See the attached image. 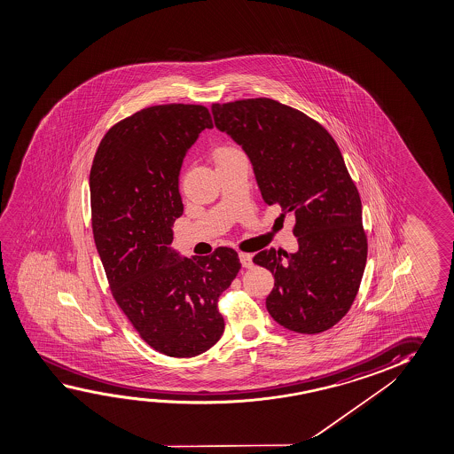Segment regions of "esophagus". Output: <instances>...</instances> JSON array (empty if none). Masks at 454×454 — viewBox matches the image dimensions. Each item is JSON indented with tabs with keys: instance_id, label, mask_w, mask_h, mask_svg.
Here are the masks:
<instances>
[{
	"instance_id": "34e87169",
	"label": "esophagus",
	"mask_w": 454,
	"mask_h": 454,
	"mask_svg": "<svg viewBox=\"0 0 454 454\" xmlns=\"http://www.w3.org/2000/svg\"><path fill=\"white\" fill-rule=\"evenodd\" d=\"M239 262H241V265L245 268H252V254H247V252H239Z\"/></svg>"
}]
</instances>
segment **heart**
Segmentation results:
<instances>
[{
	"label": "heart",
	"instance_id": "1",
	"mask_svg": "<svg viewBox=\"0 0 454 454\" xmlns=\"http://www.w3.org/2000/svg\"><path fill=\"white\" fill-rule=\"evenodd\" d=\"M235 152L233 148H229V146H223V148H217L216 153H215V158H219V156H223V154H227V153Z\"/></svg>",
	"mask_w": 454,
	"mask_h": 454
}]
</instances>
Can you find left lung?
I'll use <instances>...</instances> for the list:
<instances>
[{
    "label": "left lung",
    "mask_w": 454,
    "mask_h": 454,
    "mask_svg": "<svg viewBox=\"0 0 454 454\" xmlns=\"http://www.w3.org/2000/svg\"><path fill=\"white\" fill-rule=\"evenodd\" d=\"M211 110L251 159L263 202L295 219V254L265 249L252 259L274 276L270 316L290 332L330 330L352 308L367 259L360 194L338 144L320 122L268 98Z\"/></svg>",
    "instance_id": "8db88e82"
}]
</instances>
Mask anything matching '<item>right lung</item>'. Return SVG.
<instances>
[{"label":"right lung","instance_id":"obj_1","mask_svg":"<svg viewBox=\"0 0 454 454\" xmlns=\"http://www.w3.org/2000/svg\"><path fill=\"white\" fill-rule=\"evenodd\" d=\"M207 128L205 106L142 108L106 132L90 173L94 243L112 296L148 346L175 358L221 339L219 296L241 270L231 247L194 259L170 249L183 215L181 162Z\"/></svg>","mask_w":454,"mask_h":454}]
</instances>
